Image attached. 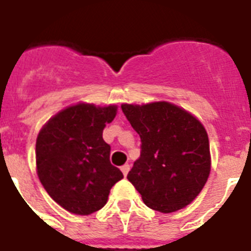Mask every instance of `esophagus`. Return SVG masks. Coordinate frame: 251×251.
<instances>
[{"instance_id": "obj_1", "label": "esophagus", "mask_w": 251, "mask_h": 251, "mask_svg": "<svg viewBox=\"0 0 251 251\" xmlns=\"http://www.w3.org/2000/svg\"><path fill=\"white\" fill-rule=\"evenodd\" d=\"M129 168H131V166H129V164H128V163L123 164V166L120 167V170H122V172H123L124 176L128 175V171H129Z\"/></svg>"}]
</instances>
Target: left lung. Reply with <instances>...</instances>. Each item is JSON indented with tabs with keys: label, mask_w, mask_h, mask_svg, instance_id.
<instances>
[{
	"label": "left lung",
	"mask_w": 251,
	"mask_h": 251,
	"mask_svg": "<svg viewBox=\"0 0 251 251\" xmlns=\"http://www.w3.org/2000/svg\"><path fill=\"white\" fill-rule=\"evenodd\" d=\"M141 138V154L127 179L155 211H177L201 193L211 170L205 127L186 110L166 101L122 105Z\"/></svg>",
	"instance_id": "8db88e82"
}]
</instances>
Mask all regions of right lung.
I'll list each match as a JSON object with an SVG mask.
<instances>
[{
  "mask_svg": "<svg viewBox=\"0 0 251 251\" xmlns=\"http://www.w3.org/2000/svg\"><path fill=\"white\" fill-rule=\"evenodd\" d=\"M118 106L80 102L51 116L36 140L39 179L58 205L89 215L107 202L110 189L123 179L110 163V145L102 138Z\"/></svg>",
  "mask_w": 251,
  "mask_h": 251,
  "instance_id": "1",
  "label": "right lung"
}]
</instances>
